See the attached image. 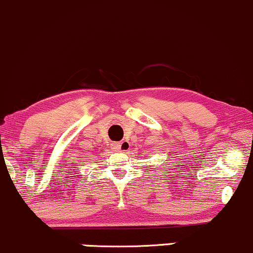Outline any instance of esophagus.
<instances>
[{"mask_svg":"<svg viewBox=\"0 0 253 253\" xmlns=\"http://www.w3.org/2000/svg\"><path fill=\"white\" fill-rule=\"evenodd\" d=\"M112 147L116 152H127L130 149V143L129 141L122 140L121 142H115L112 144Z\"/></svg>","mask_w":253,"mask_h":253,"instance_id":"esophagus-1","label":"esophagus"}]
</instances>
